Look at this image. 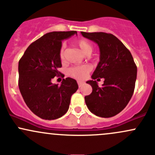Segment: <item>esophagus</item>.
Returning a JSON list of instances; mask_svg holds the SVG:
<instances>
[{
	"label": "esophagus",
	"instance_id": "esophagus-1",
	"mask_svg": "<svg viewBox=\"0 0 155 155\" xmlns=\"http://www.w3.org/2000/svg\"><path fill=\"white\" fill-rule=\"evenodd\" d=\"M77 83H78V85H79V87H81V86H82V85H84V81H77Z\"/></svg>",
	"mask_w": 155,
	"mask_h": 155
}]
</instances>
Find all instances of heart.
I'll list each match as a JSON object with an SVG mask.
<instances>
[{"mask_svg": "<svg viewBox=\"0 0 155 155\" xmlns=\"http://www.w3.org/2000/svg\"><path fill=\"white\" fill-rule=\"evenodd\" d=\"M76 45L81 51V52L85 55H89L93 51V45L91 42L88 41L86 39H79L75 42ZM59 57L62 61L64 59V46L62 45L59 51ZM91 67L88 64L84 65L76 66V67L71 68L68 70V74L72 77L79 80H83L86 79L88 74L91 72Z\"/></svg>", "mask_w": 155, "mask_h": 155, "instance_id": "1", "label": "heart"}]
</instances>
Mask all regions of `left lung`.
I'll use <instances>...</instances> for the list:
<instances>
[{"instance_id": "left-lung-1", "label": "left lung", "mask_w": 155, "mask_h": 155, "mask_svg": "<svg viewBox=\"0 0 155 155\" xmlns=\"http://www.w3.org/2000/svg\"><path fill=\"white\" fill-rule=\"evenodd\" d=\"M83 37L98 44L100 62L87 81L93 91L84 97L90 111L97 116L110 118L121 112L130 101L135 87L137 66L130 51L112 34L84 32ZM100 78L105 79L101 88L97 84Z\"/></svg>"}]
</instances>
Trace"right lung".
I'll return each mask as SVG.
<instances>
[{
  "label": "right lung",
  "mask_w": 155,
  "mask_h": 155,
  "mask_svg": "<svg viewBox=\"0 0 155 155\" xmlns=\"http://www.w3.org/2000/svg\"><path fill=\"white\" fill-rule=\"evenodd\" d=\"M77 34L76 31L45 34L27 48L18 64V86L31 111L45 120H54L67 113L71 96L77 91L76 81L62 79L60 86L52 79L59 76L62 67L59 51L62 41Z\"/></svg>",
  "instance_id": "1"
}]
</instances>
